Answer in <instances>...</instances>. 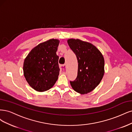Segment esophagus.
Here are the masks:
<instances>
[{
    "label": "esophagus",
    "instance_id": "34e87169",
    "mask_svg": "<svg viewBox=\"0 0 132 132\" xmlns=\"http://www.w3.org/2000/svg\"><path fill=\"white\" fill-rule=\"evenodd\" d=\"M60 67L61 70L62 71L63 73H65L66 69V65L65 64H64V65H61L60 66Z\"/></svg>",
    "mask_w": 132,
    "mask_h": 132
}]
</instances>
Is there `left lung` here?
Wrapping results in <instances>:
<instances>
[{
    "instance_id": "8db88e82",
    "label": "left lung",
    "mask_w": 132,
    "mask_h": 132,
    "mask_svg": "<svg viewBox=\"0 0 132 132\" xmlns=\"http://www.w3.org/2000/svg\"><path fill=\"white\" fill-rule=\"evenodd\" d=\"M67 43L78 61L77 77L70 81L73 90L80 94L90 93L98 86L105 73L104 58L95 46L79 39H69Z\"/></svg>"
}]
</instances>
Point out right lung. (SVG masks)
Masks as SVG:
<instances>
[{
  "label": "right lung",
  "mask_w": 132,
  "mask_h": 132,
  "mask_svg": "<svg viewBox=\"0 0 132 132\" xmlns=\"http://www.w3.org/2000/svg\"><path fill=\"white\" fill-rule=\"evenodd\" d=\"M60 40L51 39L37 45L24 59L23 71L33 89L43 92L52 88L58 79L60 69L56 55Z\"/></svg>",
  "instance_id": "right-lung-1"
}]
</instances>
